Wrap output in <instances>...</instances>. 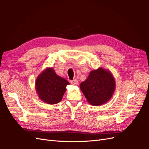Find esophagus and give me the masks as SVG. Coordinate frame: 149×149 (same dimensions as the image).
Segmentation results:
<instances>
[{
  "label": "esophagus",
  "mask_w": 149,
  "mask_h": 149,
  "mask_svg": "<svg viewBox=\"0 0 149 149\" xmlns=\"http://www.w3.org/2000/svg\"><path fill=\"white\" fill-rule=\"evenodd\" d=\"M70 83H71V84H73V85H78V79H74L73 80L71 81Z\"/></svg>",
  "instance_id": "34e87169"
}]
</instances>
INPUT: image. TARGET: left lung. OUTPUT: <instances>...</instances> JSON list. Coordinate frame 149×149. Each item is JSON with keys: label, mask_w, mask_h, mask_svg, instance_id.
I'll use <instances>...</instances> for the list:
<instances>
[{"label": "left lung", "mask_w": 149, "mask_h": 149, "mask_svg": "<svg viewBox=\"0 0 149 149\" xmlns=\"http://www.w3.org/2000/svg\"><path fill=\"white\" fill-rule=\"evenodd\" d=\"M80 89L89 104L100 106L113 95L116 81L109 70L100 67L90 72L88 78L81 83Z\"/></svg>", "instance_id": "left-lung-1"}]
</instances>
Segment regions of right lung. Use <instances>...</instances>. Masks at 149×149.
Masks as SVG:
<instances>
[{
  "mask_svg": "<svg viewBox=\"0 0 149 149\" xmlns=\"http://www.w3.org/2000/svg\"><path fill=\"white\" fill-rule=\"evenodd\" d=\"M68 84L69 82L57 75L53 68H47L37 76L35 89L40 100L55 104L61 101Z\"/></svg>",
  "mask_w": 149,
  "mask_h": 149,
  "instance_id": "add662e5",
  "label": "right lung"
}]
</instances>
